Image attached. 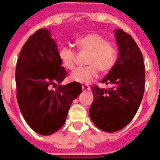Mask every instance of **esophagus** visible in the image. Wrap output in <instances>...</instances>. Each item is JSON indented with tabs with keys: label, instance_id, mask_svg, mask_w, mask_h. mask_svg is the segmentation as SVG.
Segmentation results:
<instances>
[{
	"label": "esophagus",
	"instance_id": "1",
	"mask_svg": "<svg viewBox=\"0 0 160 160\" xmlns=\"http://www.w3.org/2000/svg\"><path fill=\"white\" fill-rule=\"evenodd\" d=\"M82 90L84 91H87V90H90V87L88 86V85H82Z\"/></svg>",
	"mask_w": 160,
	"mask_h": 160
}]
</instances>
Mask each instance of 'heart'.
<instances>
[{
  "mask_svg": "<svg viewBox=\"0 0 160 160\" xmlns=\"http://www.w3.org/2000/svg\"><path fill=\"white\" fill-rule=\"evenodd\" d=\"M80 52L88 53L86 68H77L70 74L69 79L79 83H91L98 75V72L107 73L116 65L118 50L104 37L97 33H90L79 38L75 41ZM62 66L68 70L73 69L76 60V52L69 47H62L58 52Z\"/></svg>",
  "mask_w": 160,
  "mask_h": 160,
  "instance_id": "heart-1",
  "label": "heart"
}]
</instances>
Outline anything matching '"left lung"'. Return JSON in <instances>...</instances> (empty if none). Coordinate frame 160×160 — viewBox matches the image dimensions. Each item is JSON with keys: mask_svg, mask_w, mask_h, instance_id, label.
I'll return each instance as SVG.
<instances>
[{"mask_svg": "<svg viewBox=\"0 0 160 160\" xmlns=\"http://www.w3.org/2000/svg\"><path fill=\"white\" fill-rule=\"evenodd\" d=\"M118 58L101 83L108 89L92 87L94 100L89 114L95 126L105 132H116L129 123L143 98L145 66L143 56L133 38L122 30H115Z\"/></svg>", "mask_w": 160, "mask_h": 160, "instance_id": "1", "label": "left lung"}]
</instances>
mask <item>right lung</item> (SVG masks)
Returning a JSON list of instances; mask_svg holds the SVG:
<instances>
[{
  "instance_id": "right-lung-1",
  "label": "right lung",
  "mask_w": 160,
  "mask_h": 160,
  "mask_svg": "<svg viewBox=\"0 0 160 160\" xmlns=\"http://www.w3.org/2000/svg\"><path fill=\"white\" fill-rule=\"evenodd\" d=\"M67 72L58 58V49L50 31L40 29L30 37L19 53L16 65L17 101L23 118L38 134L49 135L66 121L73 99L81 92V85L61 84Z\"/></svg>"
}]
</instances>
